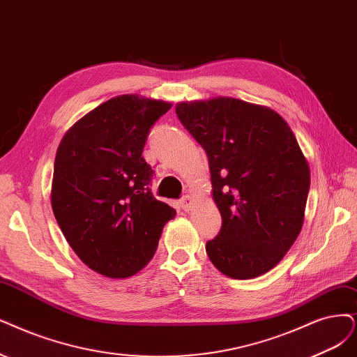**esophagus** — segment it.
I'll return each instance as SVG.
<instances>
[{"instance_id": "1", "label": "esophagus", "mask_w": 357, "mask_h": 357, "mask_svg": "<svg viewBox=\"0 0 357 357\" xmlns=\"http://www.w3.org/2000/svg\"><path fill=\"white\" fill-rule=\"evenodd\" d=\"M192 199H191V197L188 195V194H185V195H183L182 197V199H181V207L183 208V210H185V212H190V210H191V207H192Z\"/></svg>"}]
</instances>
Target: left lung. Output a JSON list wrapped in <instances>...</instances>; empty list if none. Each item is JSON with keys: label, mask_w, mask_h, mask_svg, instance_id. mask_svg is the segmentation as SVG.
Returning <instances> with one entry per match:
<instances>
[{"label": "left lung", "mask_w": 357, "mask_h": 357, "mask_svg": "<svg viewBox=\"0 0 357 357\" xmlns=\"http://www.w3.org/2000/svg\"><path fill=\"white\" fill-rule=\"evenodd\" d=\"M181 123L204 149L222 227L206 252L229 278L278 265L298 236L310 170L291 128L263 105L218 97L176 104Z\"/></svg>", "instance_id": "8db88e82"}]
</instances>
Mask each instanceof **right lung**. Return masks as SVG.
<instances>
[{"label": "right lung", "mask_w": 357, "mask_h": 357, "mask_svg": "<svg viewBox=\"0 0 357 357\" xmlns=\"http://www.w3.org/2000/svg\"><path fill=\"white\" fill-rule=\"evenodd\" d=\"M170 102L121 96L102 102L63 137L51 206L66 240L88 268L128 278L155 253L176 212L154 199L142 150Z\"/></svg>", "instance_id": "1"}]
</instances>
